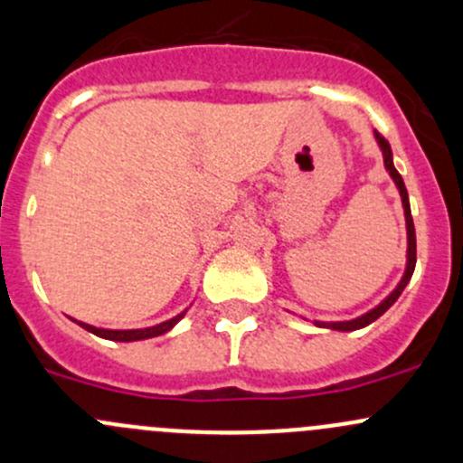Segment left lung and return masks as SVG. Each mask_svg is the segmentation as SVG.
I'll use <instances>...</instances> for the list:
<instances>
[{"mask_svg":"<svg viewBox=\"0 0 463 463\" xmlns=\"http://www.w3.org/2000/svg\"><path fill=\"white\" fill-rule=\"evenodd\" d=\"M376 141H378V145H381V149H383V158H385V167H387V170H390L392 179H394L396 188H399V193H401V202H403L405 222H408V269H405L403 279H401L399 287L394 288V293H392V296L387 298V300H383L381 305L376 307V309H372L370 314L361 316V318H356V320H349V322H316V325H318V326H329V329H338V331H354V329H361V326L372 325V322H374L376 318H381V316L385 314V311L390 309V307L394 305L396 300H399V296H401V293H403L405 284H408V282H410V278H412L414 266H417V232H414L412 213H410L408 190H405L403 179H401V175H399V172H396L394 163H392V147H390V143H387V141H385V137H381V134H378V132H376Z\"/></svg>","mask_w":463,"mask_h":463,"instance_id":"left-lung-1","label":"left lung"}]
</instances>
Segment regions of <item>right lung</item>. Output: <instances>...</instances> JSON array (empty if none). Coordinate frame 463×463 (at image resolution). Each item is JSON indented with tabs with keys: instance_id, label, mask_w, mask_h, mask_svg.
I'll return each instance as SVG.
<instances>
[{
	"instance_id": "right-lung-1",
	"label": "right lung",
	"mask_w": 463,
	"mask_h": 463,
	"mask_svg": "<svg viewBox=\"0 0 463 463\" xmlns=\"http://www.w3.org/2000/svg\"><path fill=\"white\" fill-rule=\"evenodd\" d=\"M181 318H184V314L175 316V318H172V320L161 322V325H156V326H147V329H125V331L98 329V326L85 325V322H78V325H80L82 329L91 331V334L100 335V338H107V340H118V343H132V340H145V338H154V335L165 334V331H170L172 326H175L176 322H179Z\"/></svg>"
}]
</instances>
